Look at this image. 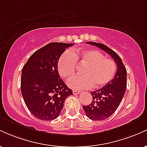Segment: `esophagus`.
Listing matches in <instances>:
<instances>
[{
	"label": "esophagus",
	"mask_w": 147,
	"mask_h": 147,
	"mask_svg": "<svg viewBox=\"0 0 147 147\" xmlns=\"http://www.w3.org/2000/svg\"><path fill=\"white\" fill-rule=\"evenodd\" d=\"M72 92H73L74 95H77V94H79V93H80L81 91L76 90H72Z\"/></svg>",
	"instance_id": "1"
}]
</instances>
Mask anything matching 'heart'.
I'll return each mask as SVG.
<instances>
[{
  "instance_id": "1",
  "label": "heart",
  "mask_w": 147,
  "mask_h": 147,
  "mask_svg": "<svg viewBox=\"0 0 147 147\" xmlns=\"http://www.w3.org/2000/svg\"><path fill=\"white\" fill-rule=\"evenodd\" d=\"M76 64L84 65L82 75L75 76L68 81L72 89H86L93 86L95 88L105 86L113 79L116 65L112 59L106 58L102 52L95 50H74L65 52L57 62L60 76L68 79L75 75Z\"/></svg>"
}]
</instances>
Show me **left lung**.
<instances>
[{
	"mask_svg": "<svg viewBox=\"0 0 147 147\" xmlns=\"http://www.w3.org/2000/svg\"><path fill=\"white\" fill-rule=\"evenodd\" d=\"M105 51L117 63V71L109 83L97 90L92 91V102L83 106L85 113L92 120L102 121L107 119L115 112L122 102L126 89V70L122 59L115 52L102 43L86 42Z\"/></svg>",
	"mask_w": 147,
	"mask_h": 147,
	"instance_id": "8db88e82",
	"label": "left lung"
}]
</instances>
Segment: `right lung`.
Returning <instances> with one entry per match:
<instances>
[{"label":"right lung","instance_id":"obj_1","mask_svg":"<svg viewBox=\"0 0 147 147\" xmlns=\"http://www.w3.org/2000/svg\"><path fill=\"white\" fill-rule=\"evenodd\" d=\"M74 43H50L34 52L22 70L21 93L32 114L41 120L59 115L64 102L73 95L60 78L57 62L65 49Z\"/></svg>","mask_w":147,"mask_h":147}]
</instances>
